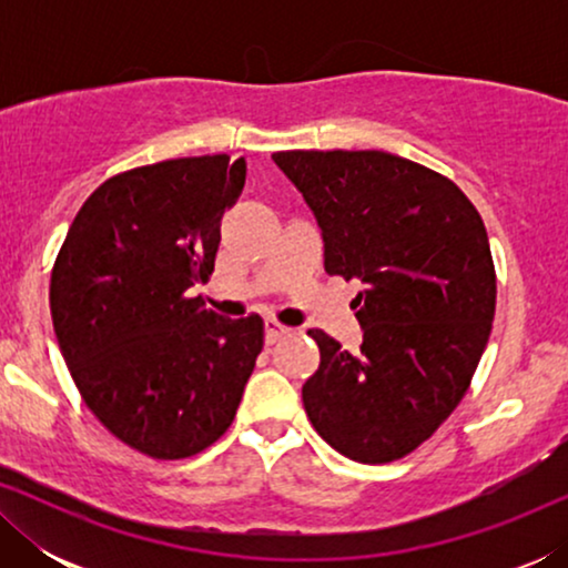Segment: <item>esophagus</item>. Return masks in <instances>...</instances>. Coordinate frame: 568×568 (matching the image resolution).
<instances>
[{
	"label": "esophagus",
	"instance_id": "esophagus-1",
	"mask_svg": "<svg viewBox=\"0 0 568 568\" xmlns=\"http://www.w3.org/2000/svg\"><path fill=\"white\" fill-rule=\"evenodd\" d=\"M290 333H292L290 325L278 323L276 317H266V344H276L278 338L290 336Z\"/></svg>",
	"mask_w": 568,
	"mask_h": 568
}]
</instances>
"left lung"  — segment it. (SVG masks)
<instances>
[{
    "label": "left lung",
    "mask_w": 568,
    "mask_h": 568,
    "mask_svg": "<svg viewBox=\"0 0 568 568\" xmlns=\"http://www.w3.org/2000/svg\"><path fill=\"white\" fill-rule=\"evenodd\" d=\"M274 162L321 224L325 271L364 286L359 352L307 331L321 348L302 385L310 422L356 463L400 460L457 408L491 336L484 220L449 178L390 152L292 150Z\"/></svg>",
    "instance_id": "obj_1"
}]
</instances>
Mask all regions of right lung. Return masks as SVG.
Wrapping results in <instances>:
<instances>
[{
	"label": "right lung",
	"instance_id": "1",
	"mask_svg": "<svg viewBox=\"0 0 568 568\" xmlns=\"http://www.w3.org/2000/svg\"><path fill=\"white\" fill-rule=\"evenodd\" d=\"M245 160L178 158L108 178L77 212L51 271V317L82 400L113 437L183 460L230 429L263 348L261 315L193 297L220 251Z\"/></svg>",
	"mask_w": 568,
	"mask_h": 568
}]
</instances>
